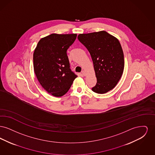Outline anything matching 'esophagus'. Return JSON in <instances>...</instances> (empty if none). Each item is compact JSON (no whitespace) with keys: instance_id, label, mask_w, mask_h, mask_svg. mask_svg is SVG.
<instances>
[{"instance_id":"esophagus-1","label":"esophagus","mask_w":155,"mask_h":155,"mask_svg":"<svg viewBox=\"0 0 155 155\" xmlns=\"http://www.w3.org/2000/svg\"><path fill=\"white\" fill-rule=\"evenodd\" d=\"M81 73H82V74L84 76H85V75H86V73H85V71H84V70H83V71H82V72H81Z\"/></svg>"}]
</instances>
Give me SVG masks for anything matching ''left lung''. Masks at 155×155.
<instances>
[{"label":"left lung","instance_id":"left-lung-1","mask_svg":"<svg viewBox=\"0 0 155 155\" xmlns=\"http://www.w3.org/2000/svg\"><path fill=\"white\" fill-rule=\"evenodd\" d=\"M78 39L88 49L94 63L97 82L92 90L103 94L114 88L124 67V54L119 41L104 31L81 34Z\"/></svg>","mask_w":155,"mask_h":155}]
</instances>
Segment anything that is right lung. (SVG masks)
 <instances>
[{
	"label": "right lung",
	"instance_id": "right-lung-1",
	"mask_svg": "<svg viewBox=\"0 0 155 155\" xmlns=\"http://www.w3.org/2000/svg\"><path fill=\"white\" fill-rule=\"evenodd\" d=\"M76 34H52L40 39L34 52V69L41 86L56 97L66 94L77 77L71 71L67 55Z\"/></svg>",
	"mask_w": 155,
	"mask_h": 155
}]
</instances>
